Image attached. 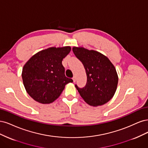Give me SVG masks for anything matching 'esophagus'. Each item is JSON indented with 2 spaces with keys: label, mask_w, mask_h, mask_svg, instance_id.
<instances>
[{
  "label": "esophagus",
  "mask_w": 148,
  "mask_h": 148,
  "mask_svg": "<svg viewBox=\"0 0 148 148\" xmlns=\"http://www.w3.org/2000/svg\"><path fill=\"white\" fill-rule=\"evenodd\" d=\"M73 82H75V80H76V78H75V76H74V77H73Z\"/></svg>",
  "instance_id": "esophagus-1"
}]
</instances>
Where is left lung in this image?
I'll list each match as a JSON object with an SVG mask.
<instances>
[{
	"mask_svg": "<svg viewBox=\"0 0 148 148\" xmlns=\"http://www.w3.org/2000/svg\"><path fill=\"white\" fill-rule=\"evenodd\" d=\"M75 56L82 62L87 74L85 86H75L80 95L89 105L98 106L108 102L115 93L118 75L114 66L106 56L83 47H73Z\"/></svg>",
	"mask_w": 148,
	"mask_h": 148,
	"instance_id": "obj_1",
	"label": "left lung"
}]
</instances>
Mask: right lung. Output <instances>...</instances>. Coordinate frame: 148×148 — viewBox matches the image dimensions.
Wrapping results in <instances>:
<instances>
[{
    "label": "right lung",
    "mask_w": 148,
    "mask_h": 148,
    "mask_svg": "<svg viewBox=\"0 0 148 148\" xmlns=\"http://www.w3.org/2000/svg\"><path fill=\"white\" fill-rule=\"evenodd\" d=\"M71 47H50L33 55L23 66L22 79L27 93L35 101L49 104L58 98L65 85L73 80L66 77L63 59Z\"/></svg>",
    "instance_id": "add662e5"
}]
</instances>
